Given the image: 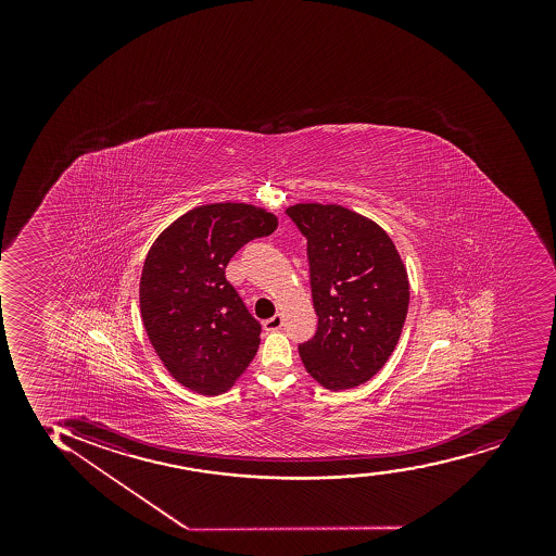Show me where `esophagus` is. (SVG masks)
<instances>
[{"mask_svg":"<svg viewBox=\"0 0 556 556\" xmlns=\"http://www.w3.org/2000/svg\"><path fill=\"white\" fill-rule=\"evenodd\" d=\"M281 326H283V319H281L280 313L263 323V328H265L267 332H275V330H280Z\"/></svg>","mask_w":556,"mask_h":556,"instance_id":"1","label":"esophagus"}]
</instances>
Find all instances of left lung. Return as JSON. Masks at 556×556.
<instances>
[{
    "label": "left lung",
    "instance_id": "obj_1",
    "mask_svg": "<svg viewBox=\"0 0 556 556\" xmlns=\"http://www.w3.org/2000/svg\"><path fill=\"white\" fill-rule=\"evenodd\" d=\"M307 239L317 332L299 345L302 364L326 390L367 382L395 351L408 313V273L390 236L336 204L286 210Z\"/></svg>",
    "mask_w": 556,
    "mask_h": 556
}]
</instances>
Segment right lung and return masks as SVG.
Masks as SVG:
<instances>
[{"instance_id":"obj_1","label":"right lung","mask_w":556,"mask_h":556,"mask_svg":"<svg viewBox=\"0 0 556 556\" xmlns=\"http://www.w3.org/2000/svg\"><path fill=\"white\" fill-rule=\"evenodd\" d=\"M276 226L255 205H200L148 250L139 288L148 339L166 370L200 395L230 390L254 359L262 325L224 270L237 250Z\"/></svg>"}]
</instances>
